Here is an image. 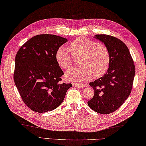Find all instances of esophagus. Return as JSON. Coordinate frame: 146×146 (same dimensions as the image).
Masks as SVG:
<instances>
[{"instance_id": "1", "label": "esophagus", "mask_w": 146, "mask_h": 146, "mask_svg": "<svg viewBox=\"0 0 146 146\" xmlns=\"http://www.w3.org/2000/svg\"><path fill=\"white\" fill-rule=\"evenodd\" d=\"M72 85L74 87H77L80 88H84L87 85L86 84H82V83H73Z\"/></svg>"}]
</instances>
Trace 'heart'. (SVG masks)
I'll return each instance as SVG.
<instances>
[{
  "label": "heart",
  "mask_w": 146,
  "mask_h": 146,
  "mask_svg": "<svg viewBox=\"0 0 146 146\" xmlns=\"http://www.w3.org/2000/svg\"><path fill=\"white\" fill-rule=\"evenodd\" d=\"M68 50L74 58L79 57L78 64L80 66L70 68L66 72L64 76L66 80L78 83L85 82L92 75L95 78L101 76L109 68L110 53L104 44L80 37L68 44ZM69 52L66 48L61 46L56 53L57 63L64 70L72 64V57Z\"/></svg>",
  "instance_id": "b5f03b06"
}]
</instances>
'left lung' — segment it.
Listing matches in <instances>:
<instances>
[{"instance_id":"obj_1","label":"left lung","mask_w":146,"mask_h":146,"mask_svg":"<svg viewBox=\"0 0 146 146\" xmlns=\"http://www.w3.org/2000/svg\"><path fill=\"white\" fill-rule=\"evenodd\" d=\"M94 37L108 48L111 61L106 74L89 83L94 95L87 104L95 112L110 114L121 107L129 96L135 66L128 48L121 40L106 34Z\"/></svg>"}]
</instances>
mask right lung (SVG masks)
I'll list each match as a JSON object with an SVG mask.
<instances>
[{
  "label": "right lung",
  "instance_id": "right-lung-1",
  "mask_svg": "<svg viewBox=\"0 0 146 146\" xmlns=\"http://www.w3.org/2000/svg\"><path fill=\"white\" fill-rule=\"evenodd\" d=\"M68 41L51 34L33 37L15 56L14 82L25 104L37 113H46L62 104L71 83H61L63 70L56 61L57 50Z\"/></svg>",
  "mask_w": 146,
  "mask_h": 146
}]
</instances>
